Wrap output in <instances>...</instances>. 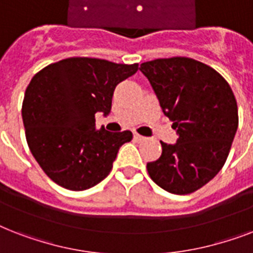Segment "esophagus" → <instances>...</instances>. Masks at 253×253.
Segmentation results:
<instances>
[{"mask_svg":"<svg viewBox=\"0 0 253 253\" xmlns=\"http://www.w3.org/2000/svg\"><path fill=\"white\" fill-rule=\"evenodd\" d=\"M134 140H135V142H143V140H146V138H144V136H142V135H139V134H136V132H135Z\"/></svg>","mask_w":253,"mask_h":253,"instance_id":"34e87169","label":"esophagus"}]
</instances>
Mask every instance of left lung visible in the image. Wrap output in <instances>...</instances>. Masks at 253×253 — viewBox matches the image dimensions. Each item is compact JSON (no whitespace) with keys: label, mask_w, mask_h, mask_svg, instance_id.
Here are the masks:
<instances>
[{"label":"left lung","mask_w":253,"mask_h":253,"mask_svg":"<svg viewBox=\"0 0 253 253\" xmlns=\"http://www.w3.org/2000/svg\"><path fill=\"white\" fill-rule=\"evenodd\" d=\"M172 121L176 144L162 143V156L147 163L155 184L173 194H190L208 184L227 160L239 115L231 86L211 67L190 57L140 64Z\"/></svg>","instance_id":"left-lung-1"}]
</instances>
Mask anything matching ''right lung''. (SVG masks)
I'll return each mask as SVG.
<instances>
[{"label":"right lung","instance_id":"add662e5","mask_svg":"<svg viewBox=\"0 0 253 253\" xmlns=\"http://www.w3.org/2000/svg\"><path fill=\"white\" fill-rule=\"evenodd\" d=\"M138 64L68 57L31 79L22 103L26 140L47 176L69 190H85L107 177L131 131L95 128V113H110L117 85Z\"/></svg>","mask_w":253,"mask_h":253}]
</instances>
